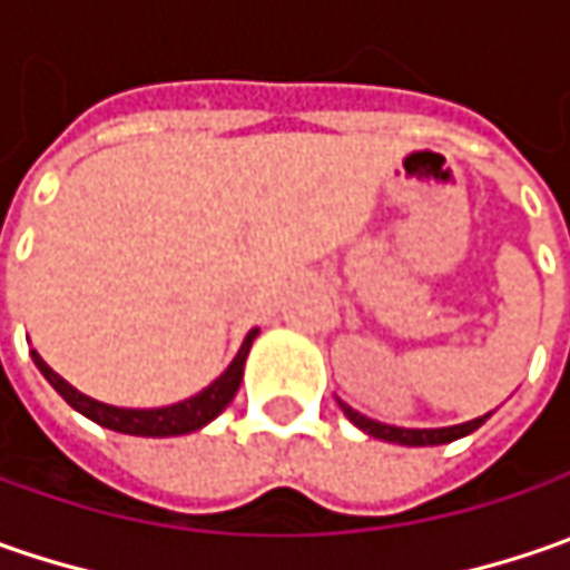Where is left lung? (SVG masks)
Instances as JSON below:
<instances>
[{
  "label": "left lung",
  "mask_w": 570,
  "mask_h": 570,
  "mask_svg": "<svg viewBox=\"0 0 570 570\" xmlns=\"http://www.w3.org/2000/svg\"><path fill=\"white\" fill-rule=\"evenodd\" d=\"M342 405V412L348 415V422L352 425H358L362 431H367L371 438H381V441H390V444H405V448H431V444H450V441H456V438H466L472 434L475 428L482 425L489 415H482V419H472V422H463V425H450V428H396V425H383V422H374V419H367L362 412H355L352 405Z\"/></svg>",
  "instance_id": "1"
}]
</instances>
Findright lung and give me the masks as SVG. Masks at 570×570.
Segmentation results:
<instances>
[{
	"label": "right lung",
	"instance_id": "obj_1",
	"mask_svg": "<svg viewBox=\"0 0 570 570\" xmlns=\"http://www.w3.org/2000/svg\"><path fill=\"white\" fill-rule=\"evenodd\" d=\"M259 330H250L247 340L240 345V352L234 355V362L228 364V371L222 377L208 383L203 393L189 396L184 403L161 405V409H117V405L98 403L85 393H78L72 383H66L56 374L50 364L43 362L37 352H31L33 364L40 367V374L50 381L56 393L66 400V403L78 409L85 419L98 422V425L110 428V431H120V434H139V438H174V434H189V431H199L208 425L218 412H225V405L234 400L237 386L244 381V362H247V352H250L253 340H256Z\"/></svg>",
	"mask_w": 570,
	"mask_h": 570
}]
</instances>
